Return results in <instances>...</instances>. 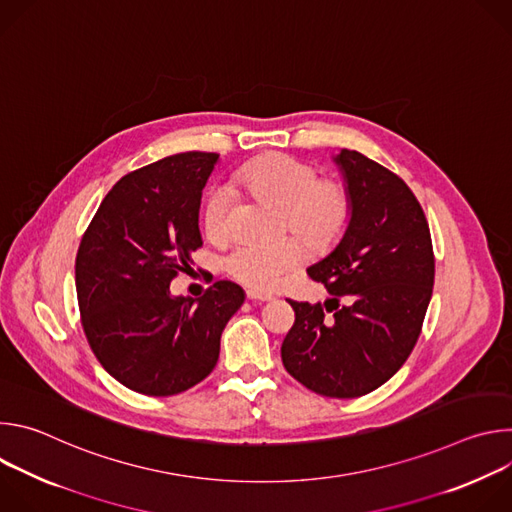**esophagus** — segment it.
<instances>
[{"mask_svg": "<svg viewBox=\"0 0 512 512\" xmlns=\"http://www.w3.org/2000/svg\"><path fill=\"white\" fill-rule=\"evenodd\" d=\"M247 298L251 302H271L273 300L271 294H265V291H259V289H249L247 291Z\"/></svg>", "mask_w": 512, "mask_h": 512, "instance_id": "obj_1", "label": "esophagus"}]
</instances>
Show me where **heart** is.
I'll list each match as a JSON object with an SVG mask.
<instances>
[{
  "instance_id": "obj_1",
  "label": "heart",
  "mask_w": 512,
  "mask_h": 512,
  "mask_svg": "<svg viewBox=\"0 0 512 512\" xmlns=\"http://www.w3.org/2000/svg\"><path fill=\"white\" fill-rule=\"evenodd\" d=\"M235 182L283 206V223L310 247L326 251L334 247L352 218V200L344 184L320 180L316 168L289 156H265L251 160L235 172ZM235 194L229 186L210 188L202 225L212 241L225 239ZM308 249L298 237L275 243H237L225 257L227 271L241 283L257 289H273L287 273L306 261Z\"/></svg>"
}]
</instances>
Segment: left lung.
Returning a JSON list of instances; mask_svg holds the SVG:
<instances>
[{
	"mask_svg": "<svg viewBox=\"0 0 512 512\" xmlns=\"http://www.w3.org/2000/svg\"><path fill=\"white\" fill-rule=\"evenodd\" d=\"M334 162L352 218L334 251L308 267L332 298L289 300L296 322L281 360L310 391L352 399L387 383L411 354L431 300L435 259L423 208L397 174L354 150H340Z\"/></svg>",
	"mask_w": 512,
	"mask_h": 512,
	"instance_id": "left-lung-1",
	"label": "left lung"
}]
</instances>
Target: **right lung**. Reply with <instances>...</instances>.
<instances>
[{"instance_id":"obj_1","label":"right lung","mask_w":512,"mask_h":512,"mask_svg":"<svg viewBox=\"0 0 512 512\" xmlns=\"http://www.w3.org/2000/svg\"><path fill=\"white\" fill-rule=\"evenodd\" d=\"M218 154L186 152L123 176L103 198L75 263L81 324L103 369L127 389L178 395L216 367L245 291L214 281L198 300L170 281L202 247L198 210Z\"/></svg>"}]
</instances>
